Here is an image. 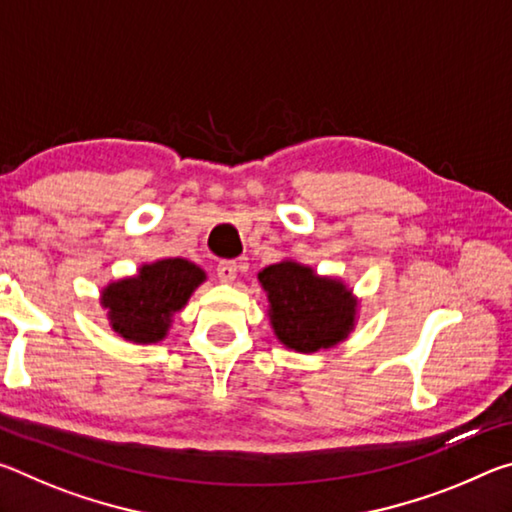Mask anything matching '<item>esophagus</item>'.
<instances>
[{
    "mask_svg": "<svg viewBox=\"0 0 512 512\" xmlns=\"http://www.w3.org/2000/svg\"><path fill=\"white\" fill-rule=\"evenodd\" d=\"M237 262H232V259H223V262H219V266H216V275H219L221 282H232L237 277Z\"/></svg>",
    "mask_w": 512,
    "mask_h": 512,
    "instance_id": "1",
    "label": "esophagus"
}]
</instances>
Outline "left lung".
<instances>
[{
    "instance_id": "obj_1",
    "label": "left lung",
    "mask_w": 512,
    "mask_h": 512,
    "mask_svg": "<svg viewBox=\"0 0 512 512\" xmlns=\"http://www.w3.org/2000/svg\"><path fill=\"white\" fill-rule=\"evenodd\" d=\"M259 282L271 302V323L287 348L316 352L348 336L354 300L341 282L318 277L311 268L282 262L264 268Z\"/></svg>"
}]
</instances>
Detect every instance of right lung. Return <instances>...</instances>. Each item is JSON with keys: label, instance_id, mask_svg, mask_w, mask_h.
Wrapping results in <instances>:
<instances>
[{"label": "right lung", "instance_id": "add662e5", "mask_svg": "<svg viewBox=\"0 0 512 512\" xmlns=\"http://www.w3.org/2000/svg\"><path fill=\"white\" fill-rule=\"evenodd\" d=\"M205 273L187 259H162L146 264L140 275L110 284L103 291L110 323L133 343H155L167 334L171 316L185 307Z\"/></svg>", "mask_w": 512, "mask_h": 512}]
</instances>
